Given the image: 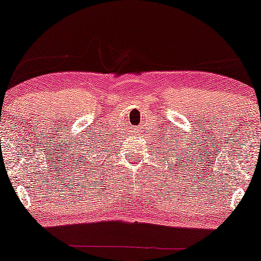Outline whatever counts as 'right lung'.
Segmentation results:
<instances>
[{"instance_id": "add662e5", "label": "right lung", "mask_w": 261, "mask_h": 261, "mask_svg": "<svg viewBox=\"0 0 261 261\" xmlns=\"http://www.w3.org/2000/svg\"><path fill=\"white\" fill-rule=\"evenodd\" d=\"M92 147H89V148H85V149H83V151H82V153H84L83 155L81 153V155H82V158H81V160H82V162H88V158L89 157H91V155H92ZM93 160H95V157H93Z\"/></svg>"}]
</instances>
